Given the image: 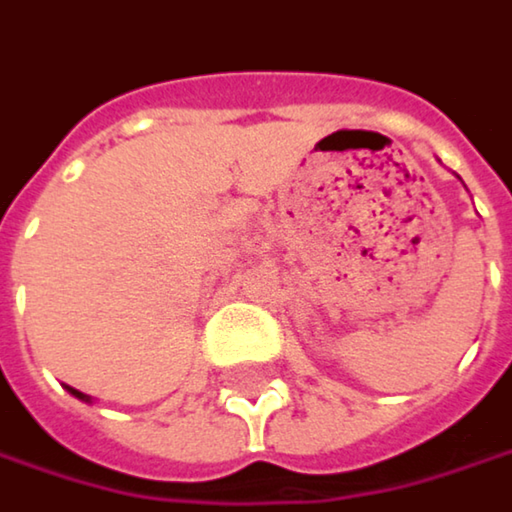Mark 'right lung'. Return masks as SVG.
Wrapping results in <instances>:
<instances>
[{
  "label": "right lung",
  "instance_id": "1",
  "mask_svg": "<svg viewBox=\"0 0 512 512\" xmlns=\"http://www.w3.org/2000/svg\"><path fill=\"white\" fill-rule=\"evenodd\" d=\"M67 391H70L73 397H79V400H85V403H91V397H88V394H82V391H76V388H70V385H67Z\"/></svg>",
  "mask_w": 512,
  "mask_h": 512
}]
</instances>
